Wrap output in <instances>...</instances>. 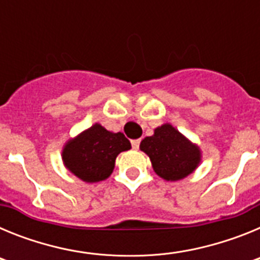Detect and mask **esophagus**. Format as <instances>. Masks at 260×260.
Segmentation results:
<instances>
[{"label": "esophagus", "mask_w": 260, "mask_h": 260, "mask_svg": "<svg viewBox=\"0 0 260 260\" xmlns=\"http://www.w3.org/2000/svg\"><path fill=\"white\" fill-rule=\"evenodd\" d=\"M139 143H141L139 139H134V141H132L133 148H134V150H138V148H139Z\"/></svg>", "instance_id": "obj_1"}]
</instances>
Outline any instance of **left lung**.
Returning a JSON list of instances; mask_svg holds the SVG:
<instances>
[{"label": "left lung", "instance_id": "left-lung-1", "mask_svg": "<svg viewBox=\"0 0 260 260\" xmlns=\"http://www.w3.org/2000/svg\"><path fill=\"white\" fill-rule=\"evenodd\" d=\"M151 160L153 171L165 181H180L195 172L202 162V151L171 123H162L139 146Z\"/></svg>", "mask_w": 260, "mask_h": 260}]
</instances>
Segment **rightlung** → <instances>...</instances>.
Instances as JSON below:
<instances>
[{"label": "right lung", "mask_w": 260, "mask_h": 260, "mask_svg": "<svg viewBox=\"0 0 260 260\" xmlns=\"http://www.w3.org/2000/svg\"><path fill=\"white\" fill-rule=\"evenodd\" d=\"M130 148V141L122 133L109 132L96 122L63 144L62 162L83 182H99L113 173L117 156Z\"/></svg>", "instance_id": "add662e5"}]
</instances>
